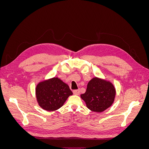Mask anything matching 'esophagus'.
Listing matches in <instances>:
<instances>
[{
  "label": "esophagus",
  "mask_w": 149,
  "mask_h": 149,
  "mask_svg": "<svg viewBox=\"0 0 149 149\" xmlns=\"http://www.w3.org/2000/svg\"><path fill=\"white\" fill-rule=\"evenodd\" d=\"M79 93H80V91H79V89H78V90H74V91H73V94H74V95H79Z\"/></svg>",
  "instance_id": "34e87169"
}]
</instances>
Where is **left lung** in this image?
I'll return each mask as SVG.
<instances>
[{
  "instance_id": "8db88e82",
  "label": "left lung",
  "mask_w": 149,
  "mask_h": 149,
  "mask_svg": "<svg viewBox=\"0 0 149 149\" xmlns=\"http://www.w3.org/2000/svg\"><path fill=\"white\" fill-rule=\"evenodd\" d=\"M116 89L109 81L97 77L89 81L85 93L81 97L86 107L92 111L101 112L109 108L114 102Z\"/></svg>"
}]
</instances>
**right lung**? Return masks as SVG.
<instances>
[{
    "mask_svg": "<svg viewBox=\"0 0 149 149\" xmlns=\"http://www.w3.org/2000/svg\"><path fill=\"white\" fill-rule=\"evenodd\" d=\"M39 106L44 110L53 111L59 109L73 94L68 85L58 78L40 82L35 89Z\"/></svg>",
    "mask_w": 149,
    "mask_h": 149,
    "instance_id": "1",
    "label": "right lung"
}]
</instances>
